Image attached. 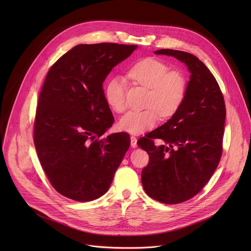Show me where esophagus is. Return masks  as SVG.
<instances>
[{"label": "esophagus", "mask_w": 251, "mask_h": 251, "mask_svg": "<svg viewBox=\"0 0 251 251\" xmlns=\"http://www.w3.org/2000/svg\"><path fill=\"white\" fill-rule=\"evenodd\" d=\"M130 141H131V147H133V148L137 147V138L135 136H131Z\"/></svg>", "instance_id": "obj_1"}]
</instances>
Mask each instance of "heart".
<instances>
[{
	"label": "heart",
	"mask_w": 251,
	"mask_h": 251,
	"mask_svg": "<svg viewBox=\"0 0 251 251\" xmlns=\"http://www.w3.org/2000/svg\"><path fill=\"white\" fill-rule=\"evenodd\" d=\"M128 77L135 83L148 88L144 110L128 112L119 121L122 131L141 134L151 130L160 117L175 115L186 98L188 79L180 69H169V65L155 57H145L129 69ZM110 108L122 113L126 110V84L118 77L107 82L104 90Z\"/></svg>",
	"instance_id": "heart-1"
}]
</instances>
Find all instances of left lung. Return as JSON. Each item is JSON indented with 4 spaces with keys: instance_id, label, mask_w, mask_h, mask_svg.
Wrapping results in <instances>:
<instances>
[{
    "instance_id": "1",
    "label": "left lung",
    "mask_w": 251,
    "mask_h": 251,
    "mask_svg": "<svg viewBox=\"0 0 251 251\" xmlns=\"http://www.w3.org/2000/svg\"><path fill=\"white\" fill-rule=\"evenodd\" d=\"M155 53L177 58L191 73L181 108L137 142L149 155L141 174L146 194L160 202L175 204L195 197L216 171L223 154L226 110L217 79L197 56L168 49ZM156 138L164 144L157 147Z\"/></svg>"
}]
</instances>
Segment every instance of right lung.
<instances>
[{"mask_svg": "<svg viewBox=\"0 0 251 251\" xmlns=\"http://www.w3.org/2000/svg\"><path fill=\"white\" fill-rule=\"evenodd\" d=\"M137 46L78 45L50 68L35 111L33 142L50 183L77 201L108 191L130 146L127 133L101 138L114 117L103 81Z\"/></svg>", "mask_w": 251, "mask_h": 251, "instance_id": "add662e5", "label": "right lung"}]
</instances>
